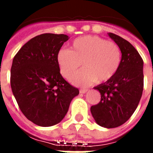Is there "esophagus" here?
I'll use <instances>...</instances> for the list:
<instances>
[{"instance_id":"34e87169","label":"esophagus","mask_w":153,"mask_h":153,"mask_svg":"<svg viewBox=\"0 0 153 153\" xmlns=\"http://www.w3.org/2000/svg\"><path fill=\"white\" fill-rule=\"evenodd\" d=\"M88 91V89H83V88H82V89L79 90V93H87Z\"/></svg>"}]
</instances>
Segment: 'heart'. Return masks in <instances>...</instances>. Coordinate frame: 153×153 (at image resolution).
<instances>
[{
	"instance_id": "heart-1",
	"label": "heart",
	"mask_w": 153,
	"mask_h": 153,
	"mask_svg": "<svg viewBox=\"0 0 153 153\" xmlns=\"http://www.w3.org/2000/svg\"><path fill=\"white\" fill-rule=\"evenodd\" d=\"M121 57V50L115 42L86 35L75 38L70 43V50L60 49L56 62L61 75L68 80L83 64L85 70L75 75L72 82L79 86H88L96 81L106 83L112 79L120 70Z\"/></svg>"
}]
</instances>
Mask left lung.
Segmentation results:
<instances>
[{"label": "left lung", "mask_w": 153, "mask_h": 153, "mask_svg": "<svg viewBox=\"0 0 153 153\" xmlns=\"http://www.w3.org/2000/svg\"><path fill=\"white\" fill-rule=\"evenodd\" d=\"M108 35L121 50V65L112 79L94 88L101 93V101L90 110L97 125L111 128L125 124L138 106L143 90V60L128 41Z\"/></svg>", "instance_id": "8db88e82"}]
</instances>
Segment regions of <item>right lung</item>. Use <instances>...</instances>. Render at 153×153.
Segmentation results:
<instances>
[{
    "mask_svg": "<svg viewBox=\"0 0 153 153\" xmlns=\"http://www.w3.org/2000/svg\"><path fill=\"white\" fill-rule=\"evenodd\" d=\"M69 39L65 34L43 33L23 46L13 59L10 86L19 109L35 125L60 123L79 91L64 79L57 52Z\"/></svg>",
    "mask_w": 153,
    "mask_h": 153,
    "instance_id": "right-lung-1",
    "label": "right lung"
}]
</instances>
